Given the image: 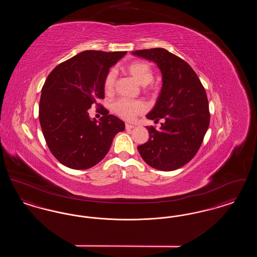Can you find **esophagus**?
<instances>
[{"label": "esophagus", "mask_w": 257, "mask_h": 257, "mask_svg": "<svg viewBox=\"0 0 257 257\" xmlns=\"http://www.w3.org/2000/svg\"><path fill=\"white\" fill-rule=\"evenodd\" d=\"M125 128H126L127 130H130V129H133V128H135V125H133V124H129V123H126V124H125Z\"/></svg>", "instance_id": "1"}]
</instances>
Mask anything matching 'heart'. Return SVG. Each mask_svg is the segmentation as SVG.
I'll return each instance as SVG.
<instances>
[{"label":"heart","instance_id":"1","mask_svg":"<svg viewBox=\"0 0 257 257\" xmlns=\"http://www.w3.org/2000/svg\"><path fill=\"white\" fill-rule=\"evenodd\" d=\"M126 70L135 80L142 86L149 85L154 79V71L149 62L145 61H136L126 66ZM116 80V73L113 69H110L106 74L103 82V87L107 94L113 91ZM146 105L141 100L131 101L128 99H118L112 105V110L120 117L126 120H133L138 114L146 111Z\"/></svg>","mask_w":257,"mask_h":257}]
</instances>
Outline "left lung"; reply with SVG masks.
<instances>
[{
  "label": "left lung",
  "mask_w": 257,
  "mask_h": 257,
  "mask_svg": "<svg viewBox=\"0 0 257 257\" xmlns=\"http://www.w3.org/2000/svg\"><path fill=\"white\" fill-rule=\"evenodd\" d=\"M131 54L155 62L163 80L157 102L147 114L148 119L163 123L159 130L147 127L149 139L138 150L156 170H177L195 157L209 127L205 89L193 68L168 50H137Z\"/></svg>",
  "instance_id": "1"
}]
</instances>
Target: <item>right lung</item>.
<instances>
[{
	"label": "right lung",
	"instance_id": "1",
	"mask_svg": "<svg viewBox=\"0 0 257 257\" xmlns=\"http://www.w3.org/2000/svg\"><path fill=\"white\" fill-rule=\"evenodd\" d=\"M127 52L84 51L57 65L48 75L39 101V122L51 153L73 170L98 164L112 140L125 129L118 117L103 108L97 121L89 117L91 105L104 98L103 82L110 67Z\"/></svg>",
	"mask_w": 257,
	"mask_h": 257
}]
</instances>
